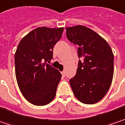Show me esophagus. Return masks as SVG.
Instances as JSON below:
<instances>
[{"label": "esophagus", "instance_id": "34e87169", "mask_svg": "<svg viewBox=\"0 0 125 125\" xmlns=\"http://www.w3.org/2000/svg\"><path fill=\"white\" fill-rule=\"evenodd\" d=\"M61 74H62V75L63 76H65V71L62 72H61Z\"/></svg>", "mask_w": 125, "mask_h": 125}]
</instances>
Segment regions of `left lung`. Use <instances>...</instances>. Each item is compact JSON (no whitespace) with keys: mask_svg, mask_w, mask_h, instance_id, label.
<instances>
[{"mask_svg":"<svg viewBox=\"0 0 125 125\" xmlns=\"http://www.w3.org/2000/svg\"><path fill=\"white\" fill-rule=\"evenodd\" d=\"M67 37L79 46L78 55L83 61L74 77L70 80L75 97L81 102L93 104L107 93L113 80V51L108 42L88 27L78 25L66 28Z\"/></svg>","mask_w":125,"mask_h":125,"instance_id":"left-lung-1","label":"left lung"}]
</instances>
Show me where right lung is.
Segmentation results:
<instances>
[{"label": "right lung", "instance_id": "1", "mask_svg": "<svg viewBox=\"0 0 125 125\" xmlns=\"http://www.w3.org/2000/svg\"><path fill=\"white\" fill-rule=\"evenodd\" d=\"M64 28L38 27L20 41L14 54L15 74L23 96L35 106H44L54 99L62 75L46 63L53 58V46Z\"/></svg>", "mask_w": 125, "mask_h": 125}]
</instances>
